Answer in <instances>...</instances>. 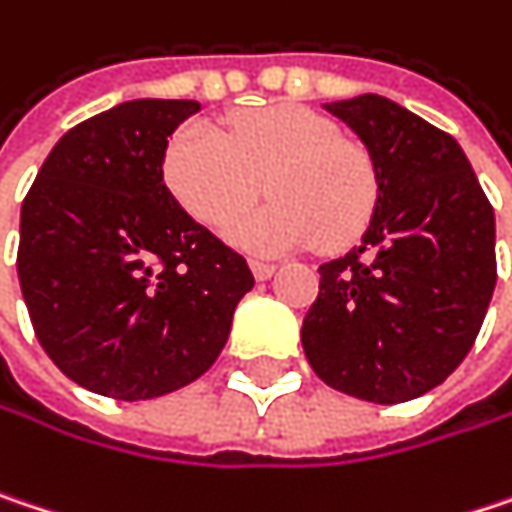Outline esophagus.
<instances>
[{
	"instance_id": "obj_1",
	"label": "esophagus",
	"mask_w": 512,
	"mask_h": 512,
	"mask_svg": "<svg viewBox=\"0 0 512 512\" xmlns=\"http://www.w3.org/2000/svg\"><path fill=\"white\" fill-rule=\"evenodd\" d=\"M275 269H278V266L269 263V260H257V257L252 260V272H255L257 281H269V278L275 275Z\"/></svg>"
}]
</instances>
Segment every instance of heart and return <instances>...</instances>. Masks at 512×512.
Returning <instances> with one entry per match:
<instances>
[{"label":"heart","instance_id":"1","mask_svg":"<svg viewBox=\"0 0 512 512\" xmlns=\"http://www.w3.org/2000/svg\"><path fill=\"white\" fill-rule=\"evenodd\" d=\"M163 175L172 196L208 228L225 234L262 192L276 202L234 226L249 252L278 255L313 243L357 240L378 205L369 152L343 140L337 125L299 105L240 114L225 134L190 122L169 140Z\"/></svg>","mask_w":512,"mask_h":512}]
</instances>
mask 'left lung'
I'll use <instances>...</instances> for the list:
<instances>
[{
    "instance_id": "8db88e82",
    "label": "left lung",
    "mask_w": 512,
    "mask_h": 512,
    "mask_svg": "<svg viewBox=\"0 0 512 512\" xmlns=\"http://www.w3.org/2000/svg\"><path fill=\"white\" fill-rule=\"evenodd\" d=\"M325 111L366 146L378 205L363 243L319 266L304 354L340 393L410 401L475 346L495 290V213L463 149L437 125L375 93Z\"/></svg>"
}]
</instances>
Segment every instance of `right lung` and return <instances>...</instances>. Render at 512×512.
Returning a JSON list of instances; mask_svg holds the SVG:
<instances>
[{"label":"right lung","instance_id":"right-lung-1","mask_svg":"<svg viewBox=\"0 0 512 512\" xmlns=\"http://www.w3.org/2000/svg\"><path fill=\"white\" fill-rule=\"evenodd\" d=\"M202 105L134 99L70 128L20 213L17 275L34 334L75 384L122 401L205 375L255 287L163 184L169 134Z\"/></svg>","mask_w":512,"mask_h":512}]
</instances>
